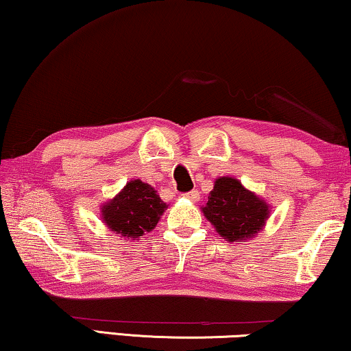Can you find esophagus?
Wrapping results in <instances>:
<instances>
[{
	"mask_svg": "<svg viewBox=\"0 0 351 351\" xmlns=\"http://www.w3.org/2000/svg\"><path fill=\"white\" fill-rule=\"evenodd\" d=\"M185 196L188 197V199H191V201H197V199H199V191L191 190V191L185 193Z\"/></svg>",
	"mask_w": 351,
	"mask_h": 351,
	"instance_id": "esophagus-1",
	"label": "esophagus"
}]
</instances>
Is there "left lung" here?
Returning <instances> with one entry per match:
<instances>
[{"instance_id": "8db88e82", "label": "left lung", "mask_w": 351, "mask_h": 351, "mask_svg": "<svg viewBox=\"0 0 351 351\" xmlns=\"http://www.w3.org/2000/svg\"><path fill=\"white\" fill-rule=\"evenodd\" d=\"M202 212L223 239L243 242L261 230L269 207L232 177L217 179Z\"/></svg>"}]
</instances>
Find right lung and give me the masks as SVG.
Segmentation results:
<instances>
[{"instance_id": "right-lung-1", "label": "right lung", "mask_w": 351, "mask_h": 351, "mask_svg": "<svg viewBox=\"0 0 351 351\" xmlns=\"http://www.w3.org/2000/svg\"><path fill=\"white\" fill-rule=\"evenodd\" d=\"M165 209L166 202L154 188L141 180H131L103 207V218L110 231L136 241L154 230Z\"/></svg>"}]
</instances>
